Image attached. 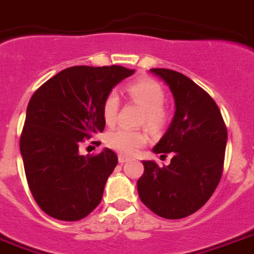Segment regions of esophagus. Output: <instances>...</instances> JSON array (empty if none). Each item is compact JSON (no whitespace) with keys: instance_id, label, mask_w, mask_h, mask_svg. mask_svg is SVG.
<instances>
[{"instance_id":"obj_1","label":"esophagus","mask_w":254,"mask_h":254,"mask_svg":"<svg viewBox=\"0 0 254 254\" xmlns=\"http://www.w3.org/2000/svg\"><path fill=\"white\" fill-rule=\"evenodd\" d=\"M118 160H119V163H125V162H128L129 158L125 157V155H122V154H119V155H118Z\"/></svg>"}]
</instances>
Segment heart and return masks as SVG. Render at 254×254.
I'll use <instances>...</instances> for the list:
<instances>
[{
	"label": "heart",
	"mask_w": 254,
	"mask_h": 254,
	"mask_svg": "<svg viewBox=\"0 0 254 254\" xmlns=\"http://www.w3.org/2000/svg\"><path fill=\"white\" fill-rule=\"evenodd\" d=\"M127 92L135 101L145 109L144 122L153 131L159 129L166 121L163 105L166 94L163 87L151 78H142L132 82L127 87ZM119 96L116 91H112L105 97L103 104V116L108 125L117 121L119 112ZM148 141V136L142 131L131 129L127 127H118L112 129L106 135V144L114 150L125 155H132Z\"/></svg>",
	"instance_id": "1"
}]
</instances>
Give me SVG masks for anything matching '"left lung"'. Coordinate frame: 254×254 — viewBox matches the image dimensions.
<instances>
[{"mask_svg": "<svg viewBox=\"0 0 254 254\" xmlns=\"http://www.w3.org/2000/svg\"><path fill=\"white\" fill-rule=\"evenodd\" d=\"M150 73L168 86L175 100L172 122L153 151L173 157L163 167L142 160L137 191L154 213L179 220L203 207L217 188L227 129L217 104L190 78L171 69H150Z\"/></svg>", "mask_w": 254, "mask_h": 254, "instance_id": "obj_1", "label": "left lung"}]
</instances>
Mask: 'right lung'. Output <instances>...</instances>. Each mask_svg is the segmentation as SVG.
<instances>
[{
    "label": "right lung",
    "instance_id": "add662e5",
    "mask_svg": "<svg viewBox=\"0 0 254 254\" xmlns=\"http://www.w3.org/2000/svg\"><path fill=\"white\" fill-rule=\"evenodd\" d=\"M133 73L119 65L71 66L30 97L20 153L34 200L51 217L82 220L100 204L118 158L108 148L81 155L79 144L104 131L105 97Z\"/></svg>",
    "mask_w": 254,
    "mask_h": 254
}]
</instances>
